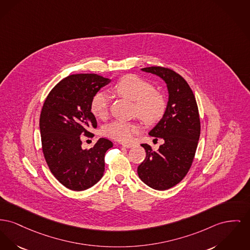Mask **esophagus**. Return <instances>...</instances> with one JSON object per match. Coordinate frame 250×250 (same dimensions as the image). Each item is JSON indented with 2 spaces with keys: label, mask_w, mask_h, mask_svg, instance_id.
<instances>
[{
  "label": "esophagus",
  "mask_w": 250,
  "mask_h": 250,
  "mask_svg": "<svg viewBox=\"0 0 250 250\" xmlns=\"http://www.w3.org/2000/svg\"><path fill=\"white\" fill-rule=\"evenodd\" d=\"M123 146L125 147V148H131L134 146L133 144H123Z\"/></svg>",
  "instance_id": "obj_1"
}]
</instances>
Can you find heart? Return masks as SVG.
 I'll return each mask as SVG.
<instances>
[{
	"mask_svg": "<svg viewBox=\"0 0 250 250\" xmlns=\"http://www.w3.org/2000/svg\"><path fill=\"white\" fill-rule=\"evenodd\" d=\"M119 96L134 102L133 113L145 123H158L165 114L167 103L161 92L146 80L137 75H125L112 88ZM90 111L93 116L104 120L108 115V96L104 92L96 93L90 102ZM140 131V125L132 122L113 121L102 128L104 136L121 143H129L133 136Z\"/></svg>",
	"mask_w": 250,
	"mask_h": 250,
	"instance_id": "1",
	"label": "heart"
}]
</instances>
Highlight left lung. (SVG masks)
Instances as JSON below:
<instances>
[{
	"label": "left lung",
	"instance_id": "1",
	"mask_svg": "<svg viewBox=\"0 0 250 250\" xmlns=\"http://www.w3.org/2000/svg\"><path fill=\"white\" fill-rule=\"evenodd\" d=\"M144 72L156 74L167 84L169 100L165 114L149 132L162 138L158 151L147 144L146 158L138 167V175L147 186L164 191L179 183L191 168L200 136V118L194 94L186 80L164 67H147Z\"/></svg>",
	"mask_w": 250,
	"mask_h": 250
}]
</instances>
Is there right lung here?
I'll list each match as a JSON object with an SVG mask.
<instances>
[{"instance_id":"1","label":"right lung","mask_w":250,"mask_h":250,"mask_svg":"<svg viewBox=\"0 0 250 250\" xmlns=\"http://www.w3.org/2000/svg\"><path fill=\"white\" fill-rule=\"evenodd\" d=\"M109 82L98 74H72L45 99L40 118L42 152L52 174L70 190H87L103 176L104 154L113 144L101 138L92 148L84 150L81 138L93 137L88 129L96 128L97 122L90 102Z\"/></svg>"}]
</instances>
